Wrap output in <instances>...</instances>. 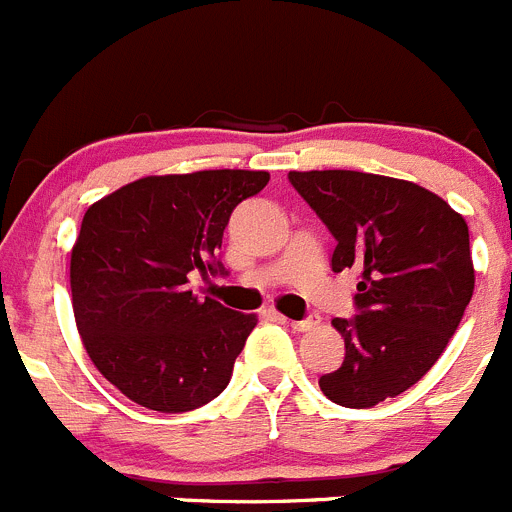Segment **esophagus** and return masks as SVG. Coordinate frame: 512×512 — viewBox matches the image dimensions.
I'll use <instances>...</instances> for the list:
<instances>
[{"mask_svg":"<svg viewBox=\"0 0 512 512\" xmlns=\"http://www.w3.org/2000/svg\"><path fill=\"white\" fill-rule=\"evenodd\" d=\"M279 320H282V323H287L289 328H295V330H300V333H305V330H312L315 328V325L320 323L318 318H305V320H289V318H284V315H279Z\"/></svg>","mask_w":512,"mask_h":512,"instance_id":"obj_1","label":"esophagus"}]
</instances>
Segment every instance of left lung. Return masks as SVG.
<instances>
[{"label": "left lung", "instance_id": "left-lung-1", "mask_svg": "<svg viewBox=\"0 0 512 512\" xmlns=\"http://www.w3.org/2000/svg\"><path fill=\"white\" fill-rule=\"evenodd\" d=\"M338 241L333 271H359L354 320H333L346 359L320 377L343 408H372L438 361L474 292L467 220L438 194L364 171H289Z\"/></svg>", "mask_w": 512, "mask_h": 512}]
</instances>
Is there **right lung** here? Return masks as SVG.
<instances>
[{
  "instance_id": "add662e5",
  "label": "right lung",
  "mask_w": 512,
  "mask_h": 512,
  "mask_svg": "<svg viewBox=\"0 0 512 512\" xmlns=\"http://www.w3.org/2000/svg\"><path fill=\"white\" fill-rule=\"evenodd\" d=\"M266 171L143 176L94 202L71 248L76 328L99 374L140 408L187 413L228 387L259 318L189 289L217 274L230 212Z\"/></svg>"
}]
</instances>
